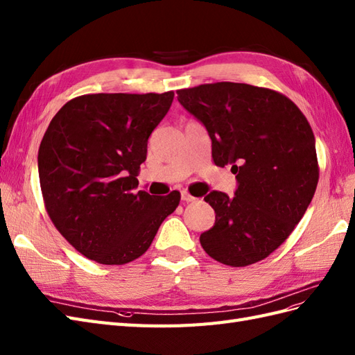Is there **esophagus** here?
Segmentation results:
<instances>
[{
  "label": "esophagus",
  "instance_id": "34e87169",
  "mask_svg": "<svg viewBox=\"0 0 355 355\" xmlns=\"http://www.w3.org/2000/svg\"><path fill=\"white\" fill-rule=\"evenodd\" d=\"M182 200L187 201V203H189V201H194L196 197L191 196V194L188 193V191H182Z\"/></svg>",
  "mask_w": 355,
  "mask_h": 355
}]
</instances>
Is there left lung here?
<instances>
[{
  "label": "left lung",
  "instance_id": "left-lung-1",
  "mask_svg": "<svg viewBox=\"0 0 355 355\" xmlns=\"http://www.w3.org/2000/svg\"><path fill=\"white\" fill-rule=\"evenodd\" d=\"M178 100L203 122L214 162L232 166L239 184L233 197H205L216 215L201 246L232 267L264 260L300 223L318 185L308 119L284 94L246 83L198 85L179 89Z\"/></svg>",
  "mask_w": 355,
  "mask_h": 355
}]
</instances>
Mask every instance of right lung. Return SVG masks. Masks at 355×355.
<instances>
[{"label":"right lung","mask_w":355,"mask_h":355,"mask_svg":"<svg viewBox=\"0 0 355 355\" xmlns=\"http://www.w3.org/2000/svg\"><path fill=\"white\" fill-rule=\"evenodd\" d=\"M175 92L86 94L67 101L38 149L44 207L76 251L100 264L145 254L180 194L136 191L148 139Z\"/></svg>","instance_id":"right-lung-1"}]
</instances>
